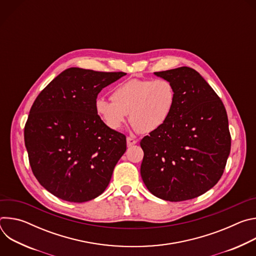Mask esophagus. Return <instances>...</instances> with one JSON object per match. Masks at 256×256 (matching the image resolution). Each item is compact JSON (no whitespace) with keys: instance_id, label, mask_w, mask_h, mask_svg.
Instances as JSON below:
<instances>
[{"instance_id":"esophagus-1","label":"esophagus","mask_w":256,"mask_h":256,"mask_svg":"<svg viewBox=\"0 0 256 256\" xmlns=\"http://www.w3.org/2000/svg\"><path fill=\"white\" fill-rule=\"evenodd\" d=\"M126 142H128V147H130V146L136 144L138 142V140H136V138H130V136H128V138H126Z\"/></svg>"}]
</instances>
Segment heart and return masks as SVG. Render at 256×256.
Masks as SVG:
<instances>
[{
	"label": "heart",
	"instance_id": "b5f03b06",
	"mask_svg": "<svg viewBox=\"0 0 256 256\" xmlns=\"http://www.w3.org/2000/svg\"><path fill=\"white\" fill-rule=\"evenodd\" d=\"M175 89L166 79H132L112 93V100L97 98L95 112L109 128L118 130L130 114V124L140 132L149 134L162 128L175 104Z\"/></svg>",
	"mask_w": 256,
	"mask_h": 256
}]
</instances>
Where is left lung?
Instances as JSON below:
<instances>
[{
  "instance_id": "left-lung-1",
  "label": "left lung",
  "mask_w": 256,
  "mask_h": 256,
  "mask_svg": "<svg viewBox=\"0 0 256 256\" xmlns=\"http://www.w3.org/2000/svg\"><path fill=\"white\" fill-rule=\"evenodd\" d=\"M171 82L175 104L167 122L140 140V175L155 196L182 202L202 196L220 180L231 150L225 106L188 66L155 72Z\"/></svg>"
}]
</instances>
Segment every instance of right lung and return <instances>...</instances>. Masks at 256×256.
<instances>
[{
    "label": "right lung",
    "mask_w": 256,
    "mask_h": 256,
    "mask_svg": "<svg viewBox=\"0 0 256 256\" xmlns=\"http://www.w3.org/2000/svg\"><path fill=\"white\" fill-rule=\"evenodd\" d=\"M126 75L70 68L36 97L24 128L31 170L50 194L84 202L100 196L126 150L124 134L95 112L99 92Z\"/></svg>",
    "instance_id": "1"
}]
</instances>
